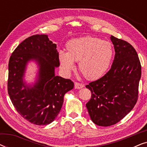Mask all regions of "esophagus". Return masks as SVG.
Instances as JSON below:
<instances>
[{
    "label": "esophagus",
    "instance_id": "obj_1",
    "mask_svg": "<svg viewBox=\"0 0 147 147\" xmlns=\"http://www.w3.org/2000/svg\"><path fill=\"white\" fill-rule=\"evenodd\" d=\"M74 86H75L76 89L79 90V89H81V88H83L84 87V85H83V84H82L78 83V82H76Z\"/></svg>",
    "mask_w": 147,
    "mask_h": 147
}]
</instances>
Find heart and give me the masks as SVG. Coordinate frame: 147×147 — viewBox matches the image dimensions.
Listing matches in <instances>:
<instances>
[{"instance_id": "obj_1", "label": "heart", "mask_w": 147, "mask_h": 147, "mask_svg": "<svg viewBox=\"0 0 147 147\" xmlns=\"http://www.w3.org/2000/svg\"><path fill=\"white\" fill-rule=\"evenodd\" d=\"M66 51H59L58 59L61 69L69 74L75 69L74 62H79V69L87 80L102 77L111 63L113 49L111 43L98 37H87L70 40Z\"/></svg>"}]
</instances>
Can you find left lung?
<instances>
[{
	"label": "left lung",
	"mask_w": 147,
	"mask_h": 147,
	"mask_svg": "<svg viewBox=\"0 0 147 147\" xmlns=\"http://www.w3.org/2000/svg\"><path fill=\"white\" fill-rule=\"evenodd\" d=\"M115 56L112 67L103 77L86 86L92 92L86 104L94 124L109 126L121 120L132 110L138 99L141 65L134 48L111 35Z\"/></svg>",
	"instance_id": "left-lung-1"
}]
</instances>
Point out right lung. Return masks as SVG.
I'll use <instances>...</instances> for the list:
<instances>
[{"label":"right lung","mask_w":147,"mask_h":147,"mask_svg":"<svg viewBox=\"0 0 147 147\" xmlns=\"http://www.w3.org/2000/svg\"><path fill=\"white\" fill-rule=\"evenodd\" d=\"M35 62L38 70L34 83L24 80L27 65ZM59 66L57 45L47 35L28 37L16 48L9 62L8 93L20 115L37 125L51 123L61 109L65 93L74 84L55 74Z\"/></svg>","instance_id":"add662e5"}]
</instances>
